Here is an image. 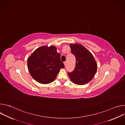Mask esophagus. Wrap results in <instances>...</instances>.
<instances>
[{
    "mask_svg": "<svg viewBox=\"0 0 125 125\" xmlns=\"http://www.w3.org/2000/svg\"><path fill=\"white\" fill-rule=\"evenodd\" d=\"M64 65H65V66L67 65V62H66V61L64 62Z\"/></svg>",
    "mask_w": 125,
    "mask_h": 125,
    "instance_id": "obj_1",
    "label": "esophagus"
}]
</instances>
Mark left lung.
Listing matches in <instances>:
<instances>
[{"label":"left lung","mask_w":125,"mask_h":125,"mask_svg":"<svg viewBox=\"0 0 125 125\" xmlns=\"http://www.w3.org/2000/svg\"><path fill=\"white\" fill-rule=\"evenodd\" d=\"M71 52L75 56V68L72 72L68 73L74 83L83 85L90 82L97 71V63L92 53L79 44H71Z\"/></svg>","instance_id":"left-lung-1"}]
</instances>
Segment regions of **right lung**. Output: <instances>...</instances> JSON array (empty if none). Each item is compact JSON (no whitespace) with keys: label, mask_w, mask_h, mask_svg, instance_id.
I'll return each mask as SVG.
<instances>
[{"label":"right lung","mask_w":125,"mask_h":125,"mask_svg":"<svg viewBox=\"0 0 125 125\" xmlns=\"http://www.w3.org/2000/svg\"><path fill=\"white\" fill-rule=\"evenodd\" d=\"M28 67L31 75L35 81L47 84L55 79L64 65L56 47L43 46L35 50L28 58Z\"/></svg>","instance_id":"right-lung-1"}]
</instances>
